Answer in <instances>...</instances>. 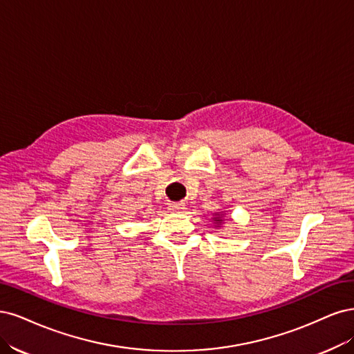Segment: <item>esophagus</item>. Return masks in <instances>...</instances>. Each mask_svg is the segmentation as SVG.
<instances>
[{
	"instance_id": "esophagus-1",
	"label": "esophagus",
	"mask_w": 354,
	"mask_h": 354,
	"mask_svg": "<svg viewBox=\"0 0 354 354\" xmlns=\"http://www.w3.org/2000/svg\"><path fill=\"white\" fill-rule=\"evenodd\" d=\"M169 210L175 212V213H182L187 210V207L184 203H169Z\"/></svg>"
}]
</instances>
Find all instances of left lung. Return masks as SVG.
<instances>
[{"mask_svg": "<svg viewBox=\"0 0 354 354\" xmlns=\"http://www.w3.org/2000/svg\"><path fill=\"white\" fill-rule=\"evenodd\" d=\"M222 221H223V219L221 218V216H218V218H214V222L218 223V225H221V223H222Z\"/></svg>", "mask_w": 354, "mask_h": 354, "instance_id": "8db88e82", "label": "left lung"}]
</instances>
